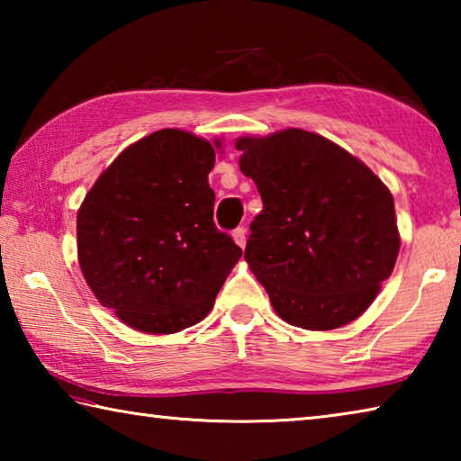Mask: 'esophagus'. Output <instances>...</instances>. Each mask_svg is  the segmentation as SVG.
<instances>
[{"label":"esophagus","mask_w":461,"mask_h":461,"mask_svg":"<svg viewBox=\"0 0 461 461\" xmlns=\"http://www.w3.org/2000/svg\"><path fill=\"white\" fill-rule=\"evenodd\" d=\"M231 236H233V241H236L240 248H246V230L244 228H238L231 233Z\"/></svg>","instance_id":"34e87169"}]
</instances>
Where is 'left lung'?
<instances>
[{
	"instance_id": "1",
	"label": "left lung",
	"mask_w": 461,
	"mask_h": 461,
	"mask_svg": "<svg viewBox=\"0 0 461 461\" xmlns=\"http://www.w3.org/2000/svg\"><path fill=\"white\" fill-rule=\"evenodd\" d=\"M236 148L240 170L264 203L244 258L272 309L311 331L352 323L399 258L393 193L360 158L315 131L240 136Z\"/></svg>"
}]
</instances>
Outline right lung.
<instances>
[{"mask_svg":"<svg viewBox=\"0 0 461 461\" xmlns=\"http://www.w3.org/2000/svg\"><path fill=\"white\" fill-rule=\"evenodd\" d=\"M221 140L165 128L118 154L77 212V258L101 305L142 333H176L213 309L241 249L213 223Z\"/></svg>","mask_w":461,"mask_h":461,"instance_id":"add662e5","label":"right lung"}]
</instances>
